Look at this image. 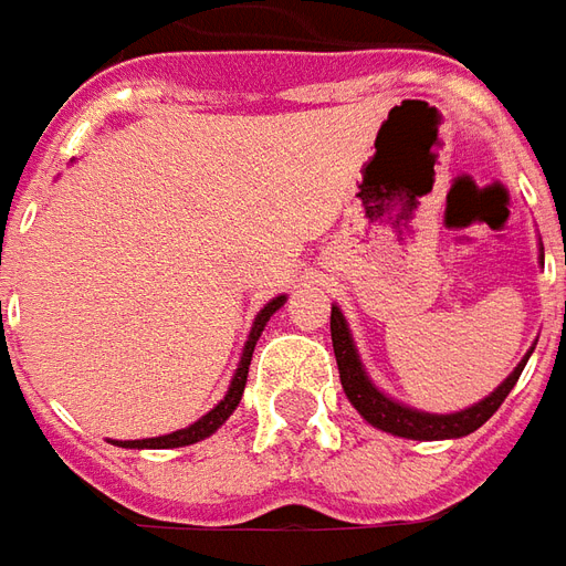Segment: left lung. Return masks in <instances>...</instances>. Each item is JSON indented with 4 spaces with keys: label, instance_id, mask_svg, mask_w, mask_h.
<instances>
[{
    "label": "left lung",
    "instance_id": "1",
    "mask_svg": "<svg viewBox=\"0 0 566 566\" xmlns=\"http://www.w3.org/2000/svg\"><path fill=\"white\" fill-rule=\"evenodd\" d=\"M331 336L333 355H336V364H339V381H343L345 397L352 400V406H355L360 416L367 418L369 424L379 427V430H388L394 437L406 439H458L479 430L488 418L497 412L500 403L510 397V391L515 388V381L522 376L524 364H527V357H524L522 364L512 369L510 379L503 381L491 397H485L482 403L470 406V409H463V412H454V416H430V412H416V409H406V406L394 403L385 394L373 388V381H369L367 376H364V369H360V360H357L348 324H345L343 312L336 306H333L331 312Z\"/></svg>",
    "mask_w": 566,
    "mask_h": 566
}]
</instances>
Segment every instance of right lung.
I'll use <instances>...</instances> for the list:
<instances>
[{
    "mask_svg": "<svg viewBox=\"0 0 566 566\" xmlns=\"http://www.w3.org/2000/svg\"><path fill=\"white\" fill-rule=\"evenodd\" d=\"M282 303H284V296H275L272 303L263 306V312H260L258 321H254V327H251V336H248L245 352H242V364H239V369H235L233 385H230L227 397L211 409L209 416H202L197 424L185 427V430H175V433H169V437L127 439V442H117V446H124V449H178V446H190V442H199V439L211 437V433H214L227 418L233 416V409L239 406V400H242V391H245V381H248V364H251V355H254V345H258L260 333H263V327H266L270 315L275 312V308L282 306Z\"/></svg>",
    "mask_w": 566,
    "mask_h": 566,
    "instance_id": "1",
    "label": "right lung"
}]
</instances>
